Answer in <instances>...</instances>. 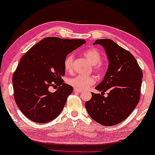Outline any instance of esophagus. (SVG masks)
Listing matches in <instances>:
<instances>
[{
  "instance_id": "1",
  "label": "esophagus",
  "mask_w": 155,
  "mask_h": 155,
  "mask_svg": "<svg viewBox=\"0 0 155 155\" xmlns=\"http://www.w3.org/2000/svg\"><path fill=\"white\" fill-rule=\"evenodd\" d=\"M73 91H74L75 93H82V90L78 89V88H74V90H73Z\"/></svg>"
}]
</instances>
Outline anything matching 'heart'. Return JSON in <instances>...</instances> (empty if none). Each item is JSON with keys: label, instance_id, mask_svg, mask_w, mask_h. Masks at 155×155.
<instances>
[{"label": "heart", "instance_id": "1", "mask_svg": "<svg viewBox=\"0 0 155 155\" xmlns=\"http://www.w3.org/2000/svg\"><path fill=\"white\" fill-rule=\"evenodd\" d=\"M84 56L91 64L94 66V69L98 73H103L105 71V67L100 62L101 55L98 50L95 49H88L83 53ZM74 56L72 54L68 55L64 62V67L66 71L71 72ZM68 82L75 88L80 90H85L95 83V79L93 76L78 75L68 79Z\"/></svg>", "mask_w": 155, "mask_h": 155}]
</instances>
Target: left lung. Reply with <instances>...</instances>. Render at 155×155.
I'll use <instances>...</instances> for the list:
<instances>
[{"label":"left lung","instance_id":"obj_1","mask_svg":"<svg viewBox=\"0 0 155 155\" xmlns=\"http://www.w3.org/2000/svg\"><path fill=\"white\" fill-rule=\"evenodd\" d=\"M106 51L108 67L104 78L95 89L108 96L91 93L92 97L85 103L91 118L97 123L111 126L122 122L136 108L140 97L143 73L135 57L110 39L97 40Z\"/></svg>","mask_w":155,"mask_h":155}]
</instances>
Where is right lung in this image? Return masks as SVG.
Wrapping results in <instances>:
<instances>
[{"label": "right lung", "instance_id": "1", "mask_svg": "<svg viewBox=\"0 0 155 155\" xmlns=\"http://www.w3.org/2000/svg\"><path fill=\"white\" fill-rule=\"evenodd\" d=\"M82 39H62L47 37L33 46L22 57L13 83L14 99L18 107L29 120L47 123L62 112L73 87L62 79L65 74L67 55L85 44ZM59 86L54 93L48 88Z\"/></svg>", "mask_w": 155, "mask_h": 155}]
</instances>
